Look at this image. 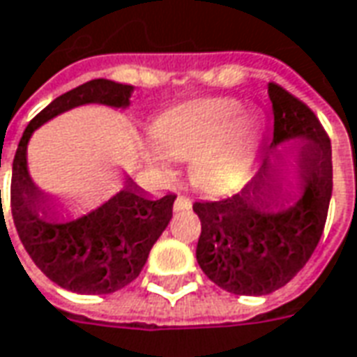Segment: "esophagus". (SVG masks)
<instances>
[{"label":"esophagus","instance_id":"esophagus-1","mask_svg":"<svg viewBox=\"0 0 357 357\" xmlns=\"http://www.w3.org/2000/svg\"><path fill=\"white\" fill-rule=\"evenodd\" d=\"M183 208H191V199L187 197H178L174 203V211H183Z\"/></svg>","mask_w":357,"mask_h":357}]
</instances>
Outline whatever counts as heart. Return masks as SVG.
I'll list each match as a JSON object with an SVG mask.
<instances>
[{
  "label": "heart",
  "instance_id": "heart-1",
  "mask_svg": "<svg viewBox=\"0 0 357 357\" xmlns=\"http://www.w3.org/2000/svg\"><path fill=\"white\" fill-rule=\"evenodd\" d=\"M265 116L231 98H199L164 112L153 126L149 162L158 176L172 172L170 158L189 162L191 183L208 195H226L245 183Z\"/></svg>",
  "mask_w": 357,
  "mask_h": 357
}]
</instances>
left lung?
<instances>
[{
    "label": "left lung",
    "mask_w": 357,
    "mask_h": 357,
    "mask_svg": "<svg viewBox=\"0 0 357 357\" xmlns=\"http://www.w3.org/2000/svg\"><path fill=\"white\" fill-rule=\"evenodd\" d=\"M274 135L271 149L301 141L294 158L298 197L282 206V170L271 156L238 195L199 201L197 263L222 290L266 296L300 273L317 248L333 195L331 139L311 109L280 84L268 83Z\"/></svg>",
    "instance_id": "1"
}]
</instances>
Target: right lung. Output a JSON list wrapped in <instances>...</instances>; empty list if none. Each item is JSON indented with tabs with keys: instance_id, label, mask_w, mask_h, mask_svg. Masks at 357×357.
<instances>
[{
	"instance_id": "add662e5",
	"label": "right lung",
	"mask_w": 357,
	"mask_h": 357,
	"mask_svg": "<svg viewBox=\"0 0 357 357\" xmlns=\"http://www.w3.org/2000/svg\"><path fill=\"white\" fill-rule=\"evenodd\" d=\"M131 94V84L92 79L57 96L26 126L15 153L11 213L17 234L34 265L69 291L112 294L133 282L172 220L176 195L153 199L127 178L126 187L98 208L67 220L63 203L31 178L26 146L32 133L59 114L84 104L126 109Z\"/></svg>"
}]
</instances>
